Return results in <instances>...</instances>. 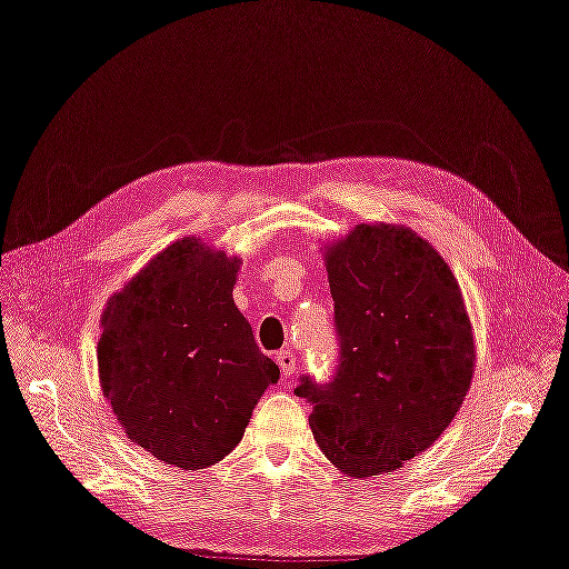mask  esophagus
<instances>
[{
  "instance_id": "34e87169",
  "label": "esophagus",
  "mask_w": 569,
  "mask_h": 569,
  "mask_svg": "<svg viewBox=\"0 0 569 569\" xmlns=\"http://www.w3.org/2000/svg\"><path fill=\"white\" fill-rule=\"evenodd\" d=\"M274 358H278V366H280L284 377L295 375V370H297V356H295V351H280Z\"/></svg>"
}]
</instances>
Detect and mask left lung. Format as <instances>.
<instances>
[{"label": "left lung", "mask_w": 569, "mask_h": 569, "mask_svg": "<svg viewBox=\"0 0 569 569\" xmlns=\"http://www.w3.org/2000/svg\"><path fill=\"white\" fill-rule=\"evenodd\" d=\"M339 366L301 377L313 437L335 468L372 477L403 468L451 425L475 372L472 325L458 280L427 239L356 226L325 249Z\"/></svg>", "instance_id": "left-lung-1"}]
</instances>
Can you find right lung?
Instances as JSON below:
<instances>
[{
	"label": "right lung",
	"instance_id": "right-lung-1",
	"mask_svg": "<svg viewBox=\"0 0 569 569\" xmlns=\"http://www.w3.org/2000/svg\"><path fill=\"white\" fill-rule=\"evenodd\" d=\"M239 258L182 237L113 295L101 316L99 380L128 439L201 470L242 441L280 368L234 306Z\"/></svg>",
	"mask_w": 569,
	"mask_h": 569
}]
</instances>
